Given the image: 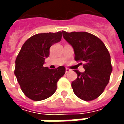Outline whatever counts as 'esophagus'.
<instances>
[{
    "mask_svg": "<svg viewBox=\"0 0 124 124\" xmlns=\"http://www.w3.org/2000/svg\"><path fill=\"white\" fill-rule=\"evenodd\" d=\"M70 71H71V70H70L69 68H66V69H65V72H66V73H67V72H70Z\"/></svg>",
    "mask_w": 124,
    "mask_h": 124,
    "instance_id": "1",
    "label": "esophagus"
}]
</instances>
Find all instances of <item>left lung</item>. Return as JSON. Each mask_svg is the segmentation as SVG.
I'll list each match as a JSON object with an SVG mask.
<instances>
[{
	"instance_id": "8db88e82",
	"label": "left lung",
	"mask_w": 124,
	"mask_h": 124,
	"mask_svg": "<svg viewBox=\"0 0 124 124\" xmlns=\"http://www.w3.org/2000/svg\"><path fill=\"white\" fill-rule=\"evenodd\" d=\"M62 32L64 39L74 49L75 60L80 64L85 63V72L75 70L78 78L72 83L73 92L83 101L95 100L103 93L110 80L112 72L110 54L104 43L92 34Z\"/></svg>"
}]
</instances>
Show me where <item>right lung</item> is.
<instances>
[{
	"label": "right lung",
	"mask_w": 124,
	"mask_h": 124,
	"mask_svg": "<svg viewBox=\"0 0 124 124\" xmlns=\"http://www.w3.org/2000/svg\"><path fill=\"white\" fill-rule=\"evenodd\" d=\"M61 39V31L35 34L25 41L16 57L14 74L24 95L33 101L52 95L58 80L65 73L64 66L54 70L43 66L51 46Z\"/></svg>",
	"instance_id": "right-lung-1"
}]
</instances>
